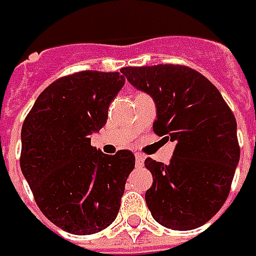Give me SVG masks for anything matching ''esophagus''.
<instances>
[{
    "label": "esophagus",
    "instance_id": "1",
    "mask_svg": "<svg viewBox=\"0 0 256 256\" xmlns=\"http://www.w3.org/2000/svg\"><path fill=\"white\" fill-rule=\"evenodd\" d=\"M144 161H145V156L141 155V154H136L135 155V164H136V166H142Z\"/></svg>",
    "mask_w": 256,
    "mask_h": 256
}]
</instances>
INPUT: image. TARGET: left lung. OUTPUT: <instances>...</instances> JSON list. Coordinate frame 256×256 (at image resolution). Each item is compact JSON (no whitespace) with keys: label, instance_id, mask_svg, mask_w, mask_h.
Here are the masks:
<instances>
[{"label":"left lung","instance_id":"8db88e82","mask_svg":"<svg viewBox=\"0 0 256 256\" xmlns=\"http://www.w3.org/2000/svg\"><path fill=\"white\" fill-rule=\"evenodd\" d=\"M121 72L154 100V132L176 142L168 165L145 160L154 178L145 192L148 210L165 228L195 230L228 198L240 162L235 116L216 86L188 66H125Z\"/></svg>","mask_w":256,"mask_h":256}]
</instances>
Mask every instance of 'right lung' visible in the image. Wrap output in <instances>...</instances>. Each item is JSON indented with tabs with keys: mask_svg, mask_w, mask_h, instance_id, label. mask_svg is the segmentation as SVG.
Wrapping results in <instances>:
<instances>
[{
	"mask_svg": "<svg viewBox=\"0 0 256 256\" xmlns=\"http://www.w3.org/2000/svg\"><path fill=\"white\" fill-rule=\"evenodd\" d=\"M124 84L120 72L62 76L41 92L22 124V175L41 212L70 234L102 231L120 211L135 156L128 150L101 152L91 135L106 124Z\"/></svg>",
	"mask_w": 256,
	"mask_h": 256,
	"instance_id": "add662e5",
	"label": "right lung"
}]
</instances>
